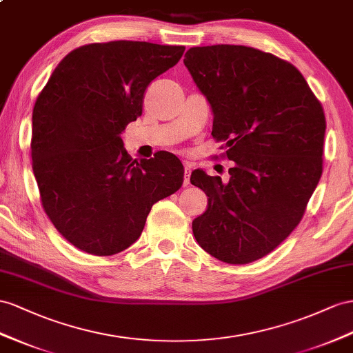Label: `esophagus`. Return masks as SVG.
Segmentation results:
<instances>
[{
	"mask_svg": "<svg viewBox=\"0 0 353 353\" xmlns=\"http://www.w3.org/2000/svg\"><path fill=\"white\" fill-rule=\"evenodd\" d=\"M191 170L192 165L189 162H185V179H183V186L191 185V180H189V176H191Z\"/></svg>",
	"mask_w": 353,
	"mask_h": 353,
	"instance_id": "34e87169",
	"label": "esophagus"
}]
</instances>
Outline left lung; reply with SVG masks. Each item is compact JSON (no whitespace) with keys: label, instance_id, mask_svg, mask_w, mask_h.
<instances>
[{"label":"left lung","instance_id":"left-lung-1","mask_svg":"<svg viewBox=\"0 0 353 353\" xmlns=\"http://www.w3.org/2000/svg\"><path fill=\"white\" fill-rule=\"evenodd\" d=\"M185 67L213 113V137L234 162L230 180L196 168L209 196L192 222L207 254L248 264L274 250L300 223L322 176L327 122L292 64L248 46L191 48Z\"/></svg>","mask_w":353,"mask_h":353}]
</instances>
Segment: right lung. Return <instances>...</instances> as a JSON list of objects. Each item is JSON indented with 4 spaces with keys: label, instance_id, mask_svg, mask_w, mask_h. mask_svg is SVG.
Segmentation results:
<instances>
[{
    "label": "right lung",
    "instance_id": "add662e5",
    "mask_svg": "<svg viewBox=\"0 0 353 353\" xmlns=\"http://www.w3.org/2000/svg\"><path fill=\"white\" fill-rule=\"evenodd\" d=\"M183 52L146 41L86 44L59 62L35 101L31 157L44 212L86 254L130 248L152 205L183 185L176 155L132 161L121 137L141 114L149 83Z\"/></svg>",
    "mask_w": 353,
    "mask_h": 353
}]
</instances>
